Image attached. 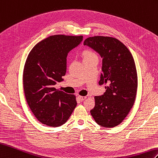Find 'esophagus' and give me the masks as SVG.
Here are the masks:
<instances>
[{
	"label": "esophagus",
	"instance_id": "obj_1",
	"mask_svg": "<svg viewBox=\"0 0 158 158\" xmlns=\"http://www.w3.org/2000/svg\"><path fill=\"white\" fill-rule=\"evenodd\" d=\"M77 98H78V99H79V100L83 101L86 98V96H79H79H77Z\"/></svg>",
	"mask_w": 158,
	"mask_h": 158
}]
</instances>
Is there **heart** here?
Here are the masks:
<instances>
[{
    "label": "heart",
    "instance_id": "heart-1",
    "mask_svg": "<svg viewBox=\"0 0 158 158\" xmlns=\"http://www.w3.org/2000/svg\"><path fill=\"white\" fill-rule=\"evenodd\" d=\"M83 59H86V58H89L91 57L96 56V54H95L92 51H90V50H85V52H83Z\"/></svg>",
    "mask_w": 158,
    "mask_h": 158
}]
</instances>
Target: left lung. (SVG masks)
Listing matches in <instances>:
<instances>
[{
  "label": "left lung",
  "mask_w": 158,
  "mask_h": 158,
  "mask_svg": "<svg viewBox=\"0 0 158 158\" xmlns=\"http://www.w3.org/2000/svg\"><path fill=\"white\" fill-rule=\"evenodd\" d=\"M83 44L102 58L99 85H107L104 95L94 97L91 114L99 125L116 127L126 118L136 98L138 81L134 58L124 44L112 37H89Z\"/></svg>",
  "instance_id": "8db88e82"
}]
</instances>
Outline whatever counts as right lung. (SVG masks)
Returning <instances> with one entry per match:
<instances>
[{
  "instance_id": "right-lung-1",
  "label": "right lung",
  "mask_w": 158,
  "mask_h": 158,
  "mask_svg": "<svg viewBox=\"0 0 158 158\" xmlns=\"http://www.w3.org/2000/svg\"><path fill=\"white\" fill-rule=\"evenodd\" d=\"M82 40V35H50L38 42L28 54L23 75L25 98L35 118L47 126L62 125L76 107L75 95L54 85L63 81L68 53Z\"/></svg>"
}]
</instances>
